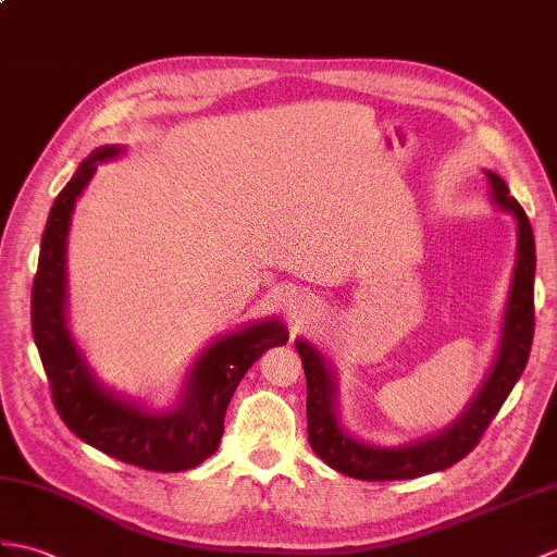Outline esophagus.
I'll use <instances>...</instances> for the list:
<instances>
[{
  "instance_id": "obj_1",
  "label": "esophagus",
  "mask_w": 557,
  "mask_h": 557,
  "mask_svg": "<svg viewBox=\"0 0 557 557\" xmlns=\"http://www.w3.org/2000/svg\"><path fill=\"white\" fill-rule=\"evenodd\" d=\"M308 313H310V304H306V301H292V304H289V315H292V320L304 322V320L308 318Z\"/></svg>"
}]
</instances>
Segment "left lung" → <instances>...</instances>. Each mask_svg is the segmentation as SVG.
<instances>
[{
  "label": "left lung",
  "instance_id": "1",
  "mask_svg": "<svg viewBox=\"0 0 557 557\" xmlns=\"http://www.w3.org/2000/svg\"><path fill=\"white\" fill-rule=\"evenodd\" d=\"M486 175L491 180V189H494V197L500 209L510 211L517 220V227H520V249H517V268L508 301L506 330H503L500 354L494 372L488 374L484 389L454 426H448L444 434L426 438L422 444H412L408 448H380L356 442V438L342 432L337 418H334V384L320 354L310 344L296 342V351L301 356L308 386V444L320 456V460H325L330 468L342 474L366 482H392L412 480V476L450 468V465L462 460L482 442L491 420L498 416V410L506 404L515 382L524 372L534 339V232L522 206L517 203L515 197H510L508 185L496 173Z\"/></svg>",
  "mask_w": 557,
  "mask_h": 557
}]
</instances>
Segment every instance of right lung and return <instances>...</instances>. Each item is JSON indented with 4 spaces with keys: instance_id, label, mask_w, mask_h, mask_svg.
<instances>
[{
    "instance_id": "obj_1",
    "label": "right lung",
    "mask_w": 557,
    "mask_h": 557,
    "mask_svg": "<svg viewBox=\"0 0 557 557\" xmlns=\"http://www.w3.org/2000/svg\"><path fill=\"white\" fill-rule=\"evenodd\" d=\"M119 151V147H101L89 153L51 206L33 280V337L49 380L51 404L77 438L141 470L183 472L218 450L225 410L244 372L265 348L287 344L289 337L280 322L268 320L215 342L191 370L185 404L163 416H149L101 389L75 351L63 320V256L75 197L89 183L97 161Z\"/></svg>"
}]
</instances>
